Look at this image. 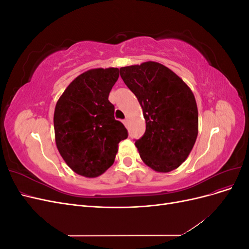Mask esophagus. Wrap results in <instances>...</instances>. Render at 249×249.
<instances>
[{"label": "esophagus", "instance_id": "34e87169", "mask_svg": "<svg viewBox=\"0 0 249 249\" xmlns=\"http://www.w3.org/2000/svg\"><path fill=\"white\" fill-rule=\"evenodd\" d=\"M123 123H124V125H126V124H127V118H126V117L123 120Z\"/></svg>", "mask_w": 249, "mask_h": 249}]
</instances>
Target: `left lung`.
Returning a JSON list of instances; mask_svg holds the SVG:
<instances>
[{"mask_svg":"<svg viewBox=\"0 0 249 249\" xmlns=\"http://www.w3.org/2000/svg\"><path fill=\"white\" fill-rule=\"evenodd\" d=\"M136 95L146 129L136 140L142 161L158 172L178 168L189 156L198 133L196 101L186 83L158 62L148 61L119 70Z\"/></svg>","mask_w":249,"mask_h":249,"instance_id":"obj_1","label":"left lung"}]
</instances>
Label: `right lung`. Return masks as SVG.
I'll return each instance as SVG.
<instances>
[{
  "label": "right lung",
  "mask_w": 249,
  "mask_h": 249,
  "mask_svg": "<svg viewBox=\"0 0 249 249\" xmlns=\"http://www.w3.org/2000/svg\"><path fill=\"white\" fill-rule=\"evenodd\" d=\"M118 77L119 70L114 67L89 70L67 86L56 104V145L66 164L80 176H101L114 162L118 143L127 138L108 100Z\"/></svg>",
  "instance_id": "add662e5"
}]
</instances>
